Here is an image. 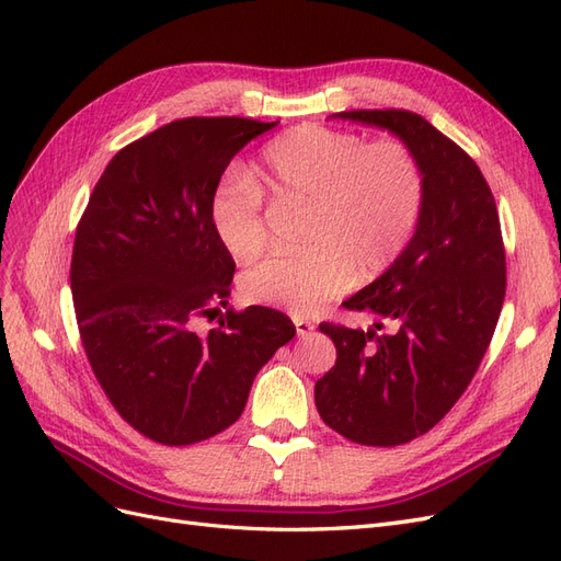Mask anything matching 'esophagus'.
<instances>
[{
  "instance_id": "34e87169",
  "label": "esophagus",
  "mask_w": 561,
  "mask_h": 561,
  "mask_svg": "<svg viewBox=\"0 0 561 561\" xmlns=\"http://www.w3.org/2000/svg\"><path fill=\"white\" fill-rule=\"evenodd\" d=\"M295 328H297V336H307L316 330L313 322L307 320V318H295Z\"/></svg>"
}]
</instances>
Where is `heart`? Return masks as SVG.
Returning <instances> with one entry per match:
<instances>
[{"label":"heart","mask_w":561,"mask_h":561,"mask_svg":"<svg viewBox=\"0 0 561 561\" xmlns=\"http://www.w3.org/2000/svg\"><path fill=\"white\" fill-rule=\"evenodd\" d=\"M254 182L278 201L309 203L307 248L250 266L241 293L295 316H311L353 285L393 264L423 208V173L412 149L386 138L367 142L325 126H297L268 142ZM231 173L210 201L215 236L236 260L266 245L262 192Z\"/></svg>","instance_id":"heart-1"}]
</instances>
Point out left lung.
<instances>
[{"label": "left lung", "instance_id": "left-lung-1", "mask_svg": "<svg viewBox=\"0 0 561 561\" xmlns=\"http://www.w3.org/2000/svg\"><path fill=\"white\" fill-rule=\"evenodd\" d=\"M342 118L388 130L423 173L414 236L383 274L344 304L393 325L379 334L322 322L336 363L316 381L320 419L351 443L396 447L428 433L478 371L505 297V252L489 184L466 151L404 110Z\"/></svg>", "mask_w": 561, "mask_h": 561}]
</instances>
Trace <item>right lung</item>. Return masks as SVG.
<instances>
[{
  "instance_id": "add662e5",
  "label": "right lung",
  "mask_w": 561,
  "mask_h": 561,
  "mask_svg": "<svg viewBox=\"0 0 561 561\" xmlns=\"http://www.w3.org/2000/svg\"><path fill=\"white\" fill-rule=\"evenodd\" d=\"M274 124L180 118L116 151L77 227L70 285L81 344L135 431L182 447L243 414L257 371L295 336L266 307L227 311L233 260L210 222L229 161Z\"/></svg>"
}]
</instances>
